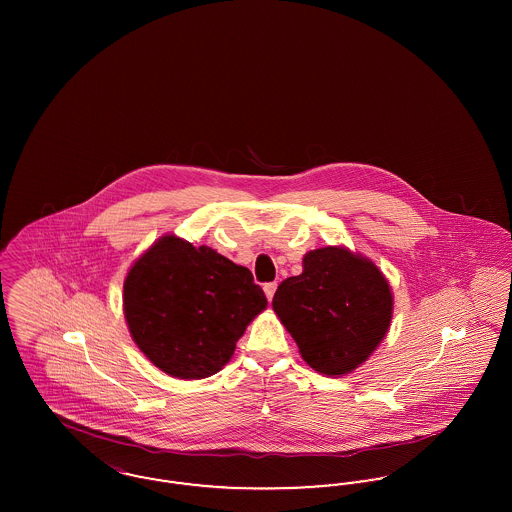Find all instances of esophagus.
I'll return each instance as SVG.
<instances>
[{"label":"esophagus","mask_w":512,"mask_h":512,"mask_svg":"<svg viewBox=\"0 0 512 512\" xmlns=\"http://www.w3.org/2000/svg\"><path fill=\"white\" fill-rule=\"evenodd\" d=\"M263 290H265V295H267L268 301H272V297H274V292H276V282H270V284H265V286H263Z\"/></svg>","instance_id":"esophagus-1"}]
</instances>
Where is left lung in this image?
Returning <instances> with one entry per match:
<instances>
[{"label":"left lung","instance_id":"obj_1","mask_svg":"<svg viewBox=\"0 0 512 512\" xmlns=\"http://www.w3.org/2000/svg\"><path fill=\"white\" fill-rule=\"evenodd\" d=\"M272 309L303 361L338 378L363 365L386 338L393 293L374 261L345 245H326L303 255V272L278 286Z\"/></svg>","mask_w":512,"mask_h":512}]
</instances>
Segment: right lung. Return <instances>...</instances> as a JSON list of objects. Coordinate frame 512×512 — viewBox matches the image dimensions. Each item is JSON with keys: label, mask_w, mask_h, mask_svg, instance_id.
<instances>
[{"label": "right lung", "mask_w": 512, "mask_h": 512, "mask_svg": "<svg viewBox=\"0 0 512 512\" xmlns=\"http://www.w3.org/2000/svg\"><path fill=\"white\" fill-rule=\"evenodd\" d=\"M267 297L240 267L209 245L165 234L128 268L122 311L147 359L180 380L222 370Z\"/></svg>", "instance_id": "1"}]
</instances>
